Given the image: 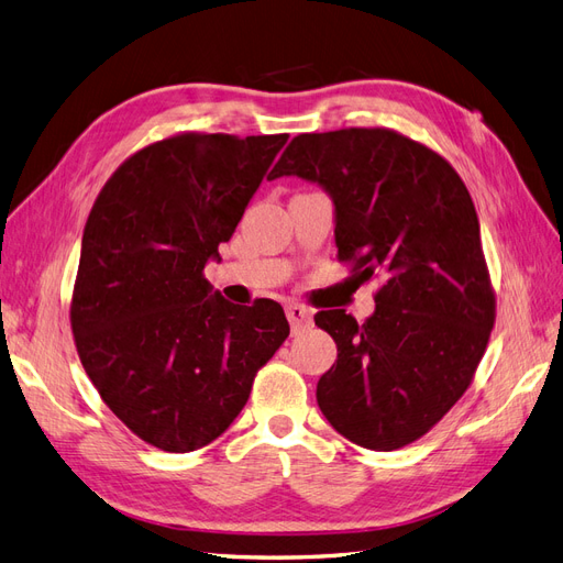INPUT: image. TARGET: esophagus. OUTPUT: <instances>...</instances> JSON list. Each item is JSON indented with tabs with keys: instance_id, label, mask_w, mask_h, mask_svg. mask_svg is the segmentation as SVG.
<instances>
[{
	"instance_id": "1",
	"label": "esophagus",
	"mask_w": 563,
	"mask_h": 563,
	"mask_svg": "<svg viewBox=\"0 0 563 563\" xmlns=\"http://www.w3.org/2000/svg\"><path fill=\"white\" fill-rule=\"evenodd\" d=\"M286 319L294 327V331H298V329L310 327V323H312V310L305 308V305H300V302H288L286 305Z\"/></svg>"
}]
</instances>
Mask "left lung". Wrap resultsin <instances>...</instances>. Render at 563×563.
Wrapping results in <instances>:
<instances>
[{
  "mask_svg": "<svg viewBox=\"0 0 563 563\" xmlns=\"http://www.w3.org/2000/svg\"><path fill=\"white\" fill-rule=\"evenodd\" d=\"M272 178L319 183L335 203L338 261L378 282L376 312L314 314L338 345L317 383L333 430L371 451L428 434L472 385L496 323L479 218L463 178L406 135L373 126L300 133Z\"/></svg>",
  "mask_w": 563,
  "mask_h": 563,
  "instance_id": "left-lung-1",
  "label": "left lung"
}]
</instances>
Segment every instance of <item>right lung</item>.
Masks as SVG:
<instances>
[{
    "label": "right lung",
    "instance_id": "1",
    "mask_svg": "<svg viewBox=\"0 0 563 563\" xmlns=\"http://www.w3.org/2000/svg\"><path fill=\"white\" fill-rule=\"evenodd\" d=\"M286 141L168 135L119 164L93 201L70 327L100 399L150 446L211 444L291 331L279 302L232 305L203 277Z\"/></svg>",
    "mask_w": 563,
    "mask_h": 563
}]
</instances>
